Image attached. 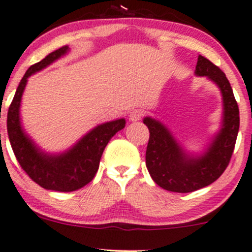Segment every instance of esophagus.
<instances>
[{"instance_id":"obj_1","label":"esophagus","mask_w":252,"mask_h":252,"mask_svg":"<svg viewBox=\"0 0 252 252\" xmlns=\"http://www.w3.org/2000/svg\"><path fill=\"white\" fill-rule=\"evenodd\" d=\"M144 113L143 111H140V109H133L131 113H129L128 115V119L131 121H139L141 118H143Z\"/></svg>"}]
</instances>
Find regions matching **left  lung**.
I'll return each mask as SVG.
<instances>
[{
    "mask_svg": "<svg viewBox=\"0 0 252 252\" xmlns=\"http://www.w3.org/2000/svg\"><path fill=\"white\" fill-rule=\"evenodd\" d=\"M195 75L206 76L216 83L222 96L221 127L202 154L186 151L159 120L150 117L143 120L150 131L146 168L159 187L176 193H190L207 187L221 176L230 163L239 129L238 104L225 73L207 58L199 56Z\"/></svg>",
    "mask_w": 252,
    "mask_h": 252,
    "instance_id": "8db88e82",
    "label": "left lung"
}]
</instances>
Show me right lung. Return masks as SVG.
<instances>
[{
    "label": "right lung",
    "instance_id": "1",
    "mask_svg": "<svg viewBox=\"0 0 252 252\" xmlns=\"http://www.w3.org/2000/svg\"><path fill=\"white\" fill-rule=\"evenodd\" d=\"M69 51V46H63L32 65L19 83L8 109L7 129L14 155L28 176L47 190L73 191L88 185L98 170L101 156L108 141L126 124L125 119H118L97 125L61 154L42 151L25 132L20 118V106L28 77L58 61Z\"/></svg>",
    "mask_w": 252,
    "mask_h": 252
}]
</instances>
